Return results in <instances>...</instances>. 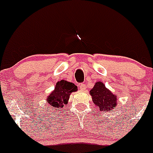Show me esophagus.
<instances>
[{
  "mask_svg": "<svg viewBox=\"0 0 153 153\" xmlns=\"http://www.w3.org/2000/svg\"><path fill=\"white\" fill-rule=\"evenodd\" d=\"M78 87H79V88L81 90V91H85L86 90V85L84 83H79V85H78Z\"/></svg>",
  "mask_w": 153,
  "mask_h": 153,
  "instance_id": "esophagus-1",
  "label": "esophagus"
}]
</instances>
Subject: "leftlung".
I'll return each instance as SVG.
<instances>
[{"label": "left lung", "instance_id": "1", "mask_svg": "<svg viewBox=\"0 0 153 153\" xmlns=\"http://www.w3.org/2000/svg\"><path fill=\"white\" fill-rule=\"evenodd\" d=\"M92 96L93 102L96 104L97 108L100 111H111L114 109L117 104L116 95L113 94L110 91L105 87L101 82L95 83L94 87L90 91Z\"/></svg>", "mask_w": 153, "mask_h": 153}]
</instances>
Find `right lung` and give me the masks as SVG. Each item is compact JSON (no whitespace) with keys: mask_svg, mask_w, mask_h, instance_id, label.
I'll list each match as a JSON object with an SVG mask.
<instances>
[{"mask_svg":"<svg viewBox=\"0 0 153 153\" xmlns=\"http://www.w3.org/2000/svg\"><path fill=\"white\" fill-rule=\"evenodd\" d=\"M77 91V87L74 83L66 80H60L56 83V88L48 97L46 101L52 110L56 111L62 110L66 106L72 92Z\"/></svg>","mask_w":153,"mask_h":153,"instance_id":"obj_1","label":"right lung"}]
</instances>
